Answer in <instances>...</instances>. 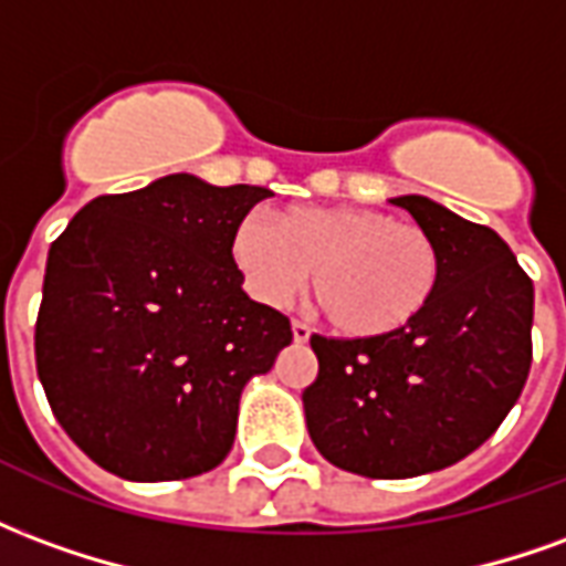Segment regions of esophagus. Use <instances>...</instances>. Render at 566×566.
<instances>
[{
  "mask_svg": "<svg viewBox=\"0 0 566 566\" xmlns=\"http://www.w3.org/2000/svg\"><path fill=\"white\" fill-rule=\"evenodd\" d=\"M291 331H294V343H308V336H312V327L303 324V321H294Z\"/></svg>",
  "mask_w": 566,
  "mask_h": 566,
  "instance_id": "obj_1",
  "label": "esophagus"
}]
</instances>
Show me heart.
I'll use <instances>...</instances> for the list:
<instances>
[{
	"instance_id": "1",
	"label": "heart",
	"mask_w": 566,
	"mask_h": 566,
	"mask_svg": "<svg viewBox=\"0 0 566 566\" xmlns=\"http://www.w3.org/2000/svg\"><path fill=\"white\" fill-rule=\"evenodd\" d=\"M245 291L263 306H287L315 270V296L357 339L409 327L442 282V251L424 227L357 206H291L270 221L248 211L230 230Z\"/></svg>"
}]
</instances>
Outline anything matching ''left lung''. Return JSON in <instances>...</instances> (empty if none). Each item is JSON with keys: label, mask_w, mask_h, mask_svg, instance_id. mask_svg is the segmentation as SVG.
<instances>
[{"label": "left lung", "mask_w": 566, "mask_h": 566, "mask_svg": "<svg viewBox=\"0 0 566 566\" xmlns=\"http://www.w3.org/2000/svg\"><path fill=\"white\" fill-rule=\"evenodd\" d=\"M391 202L437 239V296L388 336H312L318 379L303 391L315 449L367 479H412L467 458L510 416L531 373L534 282L510 245L433 199Z\"/></svg>", "instance_id": "obj_1"}]
</instances>
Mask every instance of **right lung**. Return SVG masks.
Wrapping results in <instances>:
<instances>
[{"mask_svg": "<svg viewBox=\"0 0 566 566\" xmlns=\"http://www.w3.org/2000/svg\"><path fill=\"white\" fill-rule=\"evenodd\" d=\"M266 197L175 172L91 199L48 251L39 379L69 439L108 473L190 479L233 449L242 388L294 339L230 260L233 223Z\"/></svg>", "mask_w": 566, "mask_h": 566, "instance_id": "1", "label": "right lung"}]
</instances>
